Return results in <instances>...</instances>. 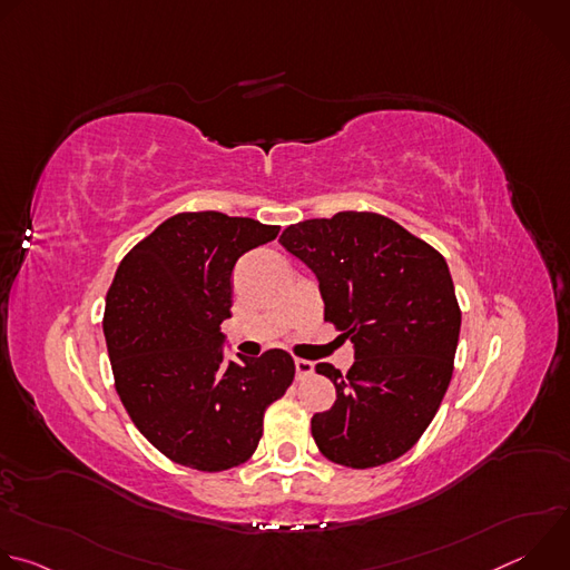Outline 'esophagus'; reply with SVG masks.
Wrapping results in <instances>:
<instances>
[{
    "label": "esophagus",
    "mask_w": 570,
    "mask_h": 570,
    "mask_svg": "<svg viewBox=\"0 0 570 570\" xmlns=\"http://www.w3.org/2000/svg\"><path fill=\"white\" fill-rule=\"evenodd\" d=\"M295 374H297L299 381L306 379V376H311V374H313V363H311V361H304V358H295Z\"/></svg>",
    "instance_id": "obj_1"
}]
</instances>
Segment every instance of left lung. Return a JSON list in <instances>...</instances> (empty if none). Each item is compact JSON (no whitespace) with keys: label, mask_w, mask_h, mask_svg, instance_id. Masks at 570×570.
Instances as JSON below:
<instances>
[{"label":"left lung","mask_w":570,"mask_h":570,"mask_svg":"<svg viewBox=\"0 0 570 570\" xmlns=\"http://www.w3.org/2000/svg\"><path fill=\"white\" fill-rule=\"evenodd\" d=\"M279 243L317 275L324 322L354 343L347 374L315 365L336 385V403L311 420L320 453L350 469L409 453L446 394L460 338L444 257L374 212L302 220Z\"/></svg>","instance_id":"1"}]
</instances>
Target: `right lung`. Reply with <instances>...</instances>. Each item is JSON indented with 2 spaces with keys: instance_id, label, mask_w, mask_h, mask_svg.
<instances>
[{
  "instance_id": "add662e5",
  "label": "right lung",
  "mask_w": 570,
  "mask_h": 570,
  "mask_svg": "<svg viewBox=\"0 0 570 570\" xmlns=\"http://www.w3.org/2000/svg\"><path fill=\"white\" fill-rule=\"evenodd\" d=\"M277 232L253 218L180 212L115 273L104 311L115 387L139 433L176 464L216 473L250 460L266 409L293 383L284 350L240 363H225L220 350L234 264Z\"/></svg>"
}]
</instances>
